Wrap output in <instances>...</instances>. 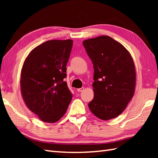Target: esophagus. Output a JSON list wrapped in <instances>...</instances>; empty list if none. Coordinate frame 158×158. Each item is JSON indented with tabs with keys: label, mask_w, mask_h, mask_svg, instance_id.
Here are the masks:
<instances>
[{
	"label": "esophagus",
	"mask_w": 158,
	"mask_h": 158,
	"mask_svg": "<svg viewBox=\"0 0 158 158\" xmlns=\"http://www.w3.org/2000/svg\"><path fill=\"white\" fill-rule=\"evenodd\" d=\"M83 89H84V88H79V89H77V92H81L83 91Z\"/></svg>",
	"instance_id": "34e87169"
}]
</instances>
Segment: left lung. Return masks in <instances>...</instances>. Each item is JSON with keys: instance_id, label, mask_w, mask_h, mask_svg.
Listing matches in <instances>:
<instances>
[{"instance_id": "obj_1", "label": "left lung", "mask_w": 158, "mask_h": 158, "mask_svg": "<svg viewBox=\"0 0 158 158\" xmlns=\"http://www.w3.org/2000/svg\"><path fill=\"white\" fill-rule=\"evenodd\" d=\"M83 45L94 70V96L89 109L100 119L115 118L135 94L136 69L132 56L120 43L109 36L85 40Z\"/></svg>"}]
</instances>
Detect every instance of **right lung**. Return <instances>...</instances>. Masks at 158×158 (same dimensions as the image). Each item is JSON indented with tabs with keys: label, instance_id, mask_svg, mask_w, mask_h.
I'll return each instance as SVG.
<instances>
[{
	"label": "right lung",
	"instance_id": "right-lung-1",
	"mask_svg": "<svg viewBox=\"0 0 158 158\" xmlns=\"http://www.w3.org/2000/svg\"><path fill=\"white\" fill-rule=\"evenodd\" d=\"M73 43L71 39L48 41L33 49L23 62L20 79L22 98L44 122H58L72 100L64 79Z\"/></svg>",
	"mask_w": 158,
	"mask_h": 158
}]
</instances>
